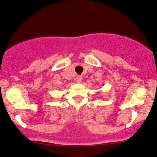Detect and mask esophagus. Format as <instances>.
Instances as JSON below:
<instances>
[{
	"mask_svg": "<svg viewBox=\"0 0 157 157\" xmlns=\"http://www.w3.org/2000/svg\"><path fill=\"white\" fill-rule=\"evenodd\" d=\"M75 80H76V82L77 83H80L81 81H82V77L80 76H77L76 77V78H75Z\"/></svg>",
	"mask_w": 157,
	"mask_h": 157,
	"instance_id": "esophagus-1",
	"label": "esophagus"
}]
</instances>
